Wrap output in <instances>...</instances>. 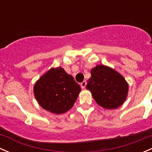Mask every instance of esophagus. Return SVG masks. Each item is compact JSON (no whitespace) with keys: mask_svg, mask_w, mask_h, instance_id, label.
Wrapping results in <instances>:
<instances>
[{"mask_svg":"<svg viewBox=\"0 0 152 152\" xmlns=\"http://www.w3.org/2000/svg\"><path fill=\"white\" fill-rule=\"evenodd\" d=\"M81 87H82V89H85L86 85H87V82L86 81H84V82H82V83H81Z\"/></svg>","mask_w":152,"mask_h":152,"instance_id":"1","label":"esophagus"}]
</instances>
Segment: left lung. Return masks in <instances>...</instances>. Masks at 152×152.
I'll return each instance as SVG.
<instances>
[{"mask_svg":"<svg viewBox=\"0 0 152 152\" xmlns=\"http://www.w3.org/2000/svg\"><path fill=\"white\" fill-rule=\"evenodd\" d=\"M87 90L96 103L105 109L113 110L121 106L128 94L129 86L122 75L104 65H96L90 71Z\"/></svg>","mask_w":152,"mask_h":152,"instance_id":"left-lung-1","label":"left lung"}]
</instances>
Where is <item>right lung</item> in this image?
I'll return each mask as SVG.
<instances>
[{"label": "right lung", "instance_id": "obj_1", "mask_svg": "<svg viewBox=\"0 0 152 152\" xmlns=\"http://www.w3.org/2000/svg\"><path fill=\"white\" fill-rule=\"evenodd\" d=\"M81 87L62 67H53L35 83L34 94L38 104L47 111L59 115L73 107Z\"/></svg>", "mask_w": 152, "mask_h": 152}]
</instances>
